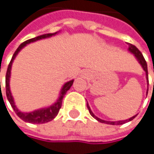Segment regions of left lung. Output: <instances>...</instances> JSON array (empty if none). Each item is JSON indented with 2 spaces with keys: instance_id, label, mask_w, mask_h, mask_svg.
Here are the masks:
<instances>
[{
  "instance_id": "8db88e82",
  "label": "left lung",
  "mask_w": 154,
  "mask_h": 154,
  "mask_svg": "<svg viewBox=\"0 0 154 154\" xmlns=\"http://www.w3.org/2000/svg\"><path fill=\"white\" fill-rule=\"evenodd\" d=\"M128 45H129L128 50L135 56V57H136V59L139 61V63H140V65L142 66L143 69L146 71V79H147V85H148V83H149V82H148V71H147V63H146V60L144 58L143 55L141 54V52L138 50V48H137L136 46L132 45L131 43H128ZM147 92H148V89H147ZM87 108H88V110H89V112H90V114H91L94 119H96L97 121H99V122L101 123H104V124H108V125H123V124H125V122L131 121V120L137 116V115H135V116L130 118L129 119H125V120H119V121H105V120H103V119H99V118H97V116H95L94 113L91 112V108H90V106H89V104H87Z\"/></svg>"
}]
</instances>
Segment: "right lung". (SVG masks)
Segmentation results:
<instances>
[{
  "mask_svg": "<svg viewBox=\"0 0 154 154\" xmlns=\"http://www.w3.org/2000/svg\"><path fill=\"white\" fill-rule=\"evenodd\" d=\"M57 32L56 33H51V34H44V35H42L39 36H36L35 38H32V39H29L27 41H25L23 42L18 48L17 50H15V52L14 53L12 59L8 66V69H7V73H6V95L8 97V100L9 101V103L11 104L12 108L14 109V111L16 113V115L21 119H23V121L28 123H32V124H43V123H47L51 121L52 119H54L57 115L58 114L59 110L62 106V102H63V98L64 95L66 94V92L68 91L70 89L71 85H73V82L74 80H70L67 83H65L61 91H60V95H59V98L56 101L55 104H53L52 105H50L49 107H46V108H42L39 110H36V111H34V112H22L21 111L18 110V108L16 107V105L14 104V98H13V96L11 94V91H10V87H9V79H10V73H11V67H12V63H13V61L15 58V57L17 56V54L20 52V50L23 49V47H25L27 44L33 42L38 41V40H41V39H44V38H48L50 37L52 35H57ZM1 84V83H0Z\"/></svg>",
  "mask_w": 154,
  "mask_h": 154,
  "instance_id": "right-lung-1",
  "label": "right lung"
}]
</instances>
